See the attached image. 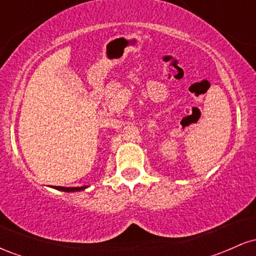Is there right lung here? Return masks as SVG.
<instances>
[{
    "mask_svg": "<svg viewBox=\"0 0 256 256\" xmlns=\"http://www.w3.org/2000/svg\"><path fill=\"white\" fill-rule=\"evenodd\" d=\"M85 188H86V186H80V188H64V186H58V190H62V192H80V190H84Z\"/></svg>",
    "mask_w": 256,
    "mask_h": 256,
    "instance_id": "1",
    "label": "right lung"
}]
</instances>
